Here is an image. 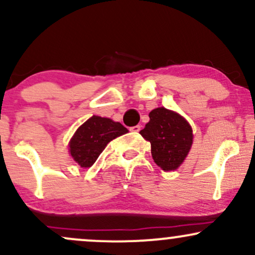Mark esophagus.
<instances>
[{"mask_svg": "<svg viewBox=\"0 0 255 255\" xmlns=\"http://www.w3.org/2000/svg\"><path fill=\"white\" fill-rule=\"evenodd\" d=\"M129 130L130 131H134V133H137V131L140 130V126L136 125V126H134V127H130Z\"/></svg>", "mask_w": 255, "mask_h": 255, "instance_id": "34e87169", "label": "esophagus"}]
</instances>
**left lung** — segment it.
Returning <instances> with one entry per match:
<instances>
[{
	"mask_svg": "<svg viewBox=\"0 0 255 255\" xmlns=\"http://www.w3.org/2000/svg\"><path fill=\"white\" fill-rule=\"evenodd\" d=\"M148 118L150 122L140 134L151 142L154 163L165 171L175 170L191 150L192 127L182 116L165 108L152 110Z\"/></svg>",
	"mask_w": 255,
	"mask_h": 255,
	"instance_id": "8db88e82",
	"label": "left lung"
}]
</instances>
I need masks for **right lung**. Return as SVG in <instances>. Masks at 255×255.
<instances>
[{
    "mask_svg": "<svg viewBox=\"0 0 255 255\" xmlns=\"http://www.w3.org/2000/svg\"><path fill=\"white\" fill-rule=\"evenodd\" d=\"M128 129L120 122L92 116L81 125L69 142V152L75 162L83 168H90L111 140Z\"/></svg>",
    "mask_w": 255,
    "mask_h": 255,
    "instance_id": "1",
    "label": "right lung"
}]
</instances>
